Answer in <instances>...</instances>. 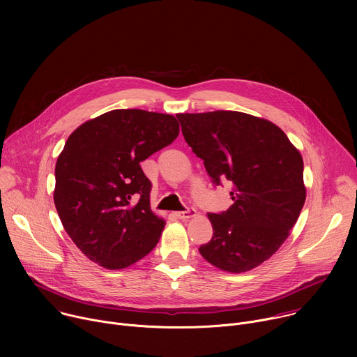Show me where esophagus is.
Masks as SVG:
<instances>
[{
  "mask_svg": "<svg viewBox=\"0 0 357 357\" xmlns=\"http://www.w3.org/2000/svg\"><path fill=\"white\" fill-rule=\"evenodd\" d=\"M195 215H196V211H195L193 208H186V209L182 211V212H176V216H178L179 219H182V220H188V219L193 218Z\"/></svg>",
  "mask_w": 357,
  "mask_h": 357,
  "instance_id": "34e87169",
  "label": "esophagus"
}]
</instances>
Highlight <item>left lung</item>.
I'll use <instances>...</instances> for the list:
<instances>
[{"label": "left lung", "mask_w": 357, "mask_h": 357, "mask_svg": "<svg viewBox=\"0 0 357 357\" xmlns=\"http://www.w3.org/2000/svg\"><path fill=\"white\" fill-rule=\"evenodd\" d=\"M213 185L229 181L233 205L208 213L213 237L202 257L229 273L260 266L281 247L305 203L303 161L275 124L240 112L176 114Z\"/></svg>", "instance_id": "obj_1"}]
</instances>
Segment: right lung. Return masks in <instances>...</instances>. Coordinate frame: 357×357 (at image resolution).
<instances>
[{"label":"right lung","instance_id":"obj_1","mask_svg":"<svg viewBox=\"0 0 357 357\" xmlns=\"http://www.w3.org/2000/svg\"><path fill=\"white\" fill-rule=\"evenodd\" d=\"M178 134L174 116L137 109L105 113L70 134L58 157L54 200L87 259L121 270L157 245L165 220L151 211L152 183L139 162Z\"/></svg>","mask_w":357,"mask_h":357}]
</instances>
